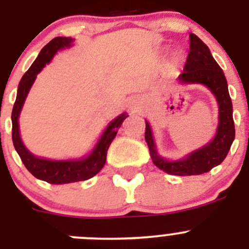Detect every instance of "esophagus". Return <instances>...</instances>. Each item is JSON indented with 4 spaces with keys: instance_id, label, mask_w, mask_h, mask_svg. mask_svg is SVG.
Returning <instances> with one entry per match:
<instances>
[{
    "instance_id": "obj_1",
    "label": "esophagus",
    "mask_w": 249,
    "mask_h": 249,
    "mask_svg": "<svg viewBox=\"0 0 249 249\" xmlns=\"http://www.w3.org/2000/svg\"><path fill=\"white\" fill-rule=\"evenodd\" d=\"M128 105H129V108H132V109H138V105H140V103L135 102V101H133V102H129Z\"/></svg>"
}]
</instances>
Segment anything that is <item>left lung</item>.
<instances>
[{"instance_id": "left-lung-1", "label": "left lung", "mask_w": 249, "mask_h": 249, "mask_svg": "<svg viewBox=\"0 0 249 249\" xmlns=\"http://www.w3.org/2000/svg\"><path fill=\"white\" fill-rule=\"evenodd\" d=\"M178 78L182 83H201L215 96L218 103V127L214 138L202 148L196 149L183 160H168L158 155L151 126L147 121L144 138L152 160L160 169L175 176L202 175L210 172L213 167L221 164L227 157L236 131L227 80L222 68L211 54L210 48L195 34L190 35V53L183 72Z\"/></svg>"}]
</instances>
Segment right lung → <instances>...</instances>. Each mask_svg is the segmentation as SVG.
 <instances>
[{
  "mask_svg": "<svg viewBox=\"0 0 249 249\" xmlns=\"http://www.w3.org/2000/svg\"><path fill=\"white\" fill-rule=\"evenodd\" d=\"M73 39L71 37H56L47 43L41 50L38 57L36 58L32 66L28 68V71L23 74L19 81L18 89H17L16 102L13 105L12 109V141L15 149L17 151L21 160L23 162L26 168L38 179L48 182L52 184H65L72 182H80L89 179L93 176L97 175L103 168L107 157V149L117 135V129L128 114L122 113L117 118H114L105 129L103 135L96 147L92 149L87 157L81 160H51L46 158H39L34 156L25 147L19 136L18 117L21 113L22 106L25 103L26 97L30 92L31 86L34 85L36 76L42 71L47 63H50L53 58L57 51L62 48L70 47Z\"/></svg>",
  "mask_w": 249,
  "mask_h": 249,
  "instance_id": "add662e5",
  "label": "right lung"
}]
</instances>
